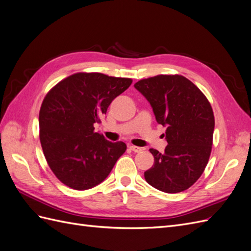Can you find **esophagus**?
<instances>
[{
    "mask_svg": "<svg viewBox=\"0 0 251 251\" xmlns=\"http://www.w3.org/2000/svg\"><path fill=\"white\" fill-rule=\"evenodd\" d=\"M128 148H130V150H131V151H133L134 153H139V151H142V148L136 147V146H130Z\"/></svg>",
    "mask_w": 251,
    "mask_h": 251,
    "instance_id": "34e87169",
    "label": "esophagus"
}]
</instances>
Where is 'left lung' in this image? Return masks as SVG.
<instances>
[{"instance_id": "1", "label": "left lung", "mask_w": 251, "mask_h": 251, "mask_svg": "<svg viewBox=\"0 0 251 251\" xmlns=\"http://www.w3.org/2000/svg\"><path fill=\"white\" fill-rule=\"evenodd\" d=\"M151 103L157 123L166 126L164 153L150 149L154 164L144 172L159 191L183 192L198 180L211 153L215 117L200 89L182 75H157L134 85Z\"/></svg>"}]
</instances>
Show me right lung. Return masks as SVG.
I'll use <instances>...</instances> for the list:
<instances>
[{
    "mask_svg": "<svg viewBox=\"0 0 251 251\" xmlns=\"http://www.w3.org/2000/svg\"><path fill=\"white\" fill-rule=\"evenodd\" d=\"M132 79L79 72L59 81L45 96L40 110V140L56 178L76 191L92 188L107 178L126 150L94 132V124Z\"/></svg>",
    "mask_w": 251,
    "mask_h": 251,
    "instance_id": "add662e5",
    "label": "right lung"
}]
</instances>
